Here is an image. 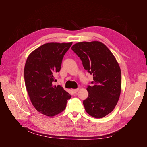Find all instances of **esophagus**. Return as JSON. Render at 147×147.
I'll return each mask as SVG.
<instances>
[{
  "label": "esophagus",
  "instance_id": "34e87169",
  "mask_svg": "<svg viewBox=\"0 0 147 147\" xmlns=\"http://www.w3.org/2000/svg\"><path fill=\"white\" fill-rule=\"evenodd\" d=\"M78 90H79V89L77 88V89H75V90H72V91L74 92V93H77Z\"/></svg>",
  "mask_w": 147,
  "mask_h": 147
}]
</instances>
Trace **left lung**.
Here are the masks:
<instances>
[{"label":"left lung","mask_w":147,"mask_h":147,"mask_svg":"<svg viewBox=\"0 0 147 147\" xmlns=\"http://www.w3.org/2000/svg\"><path fill=\"white\" fill-rule=\"evenodd\" d=\"M72 50L82 61L84 69L93 75L88 84L89 93L83 101L86 112L91 117L101 118L112 112L118 101L121 87V70L109 49L94 41L79 42Z\"/></svg>","instance_id":"8db88e82"}]
</instances>
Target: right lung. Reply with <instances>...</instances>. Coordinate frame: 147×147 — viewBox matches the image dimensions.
<instances>
[{"instance_id": "right-lung-1", "label": "right lung", "mask_w": 147, "mask_h": 147, "mask_svg": "<svg viewBox=\"0 0 147 147\" xmlns=\"http://www.w3.org/2000/svg\"><path fill=\"white\" fill-rule=\"evenodd\" d=\"M70 43H48L30 53L24 67V81L29 96L37 111L48 117L63 112L71 96L62 86H53Z\"/></svg>"}]
</instances>
